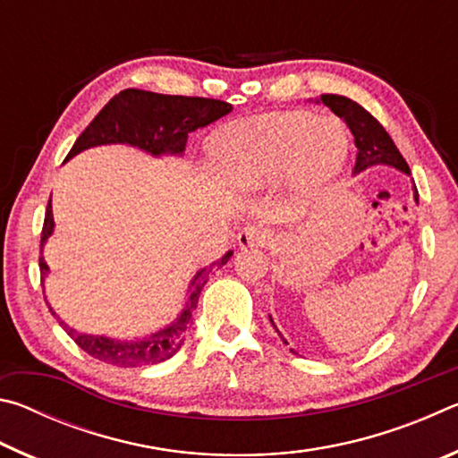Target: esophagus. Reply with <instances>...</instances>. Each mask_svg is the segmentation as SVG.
<instances>
[{"mask_svg":"<svg viewBox=\"0 0 458 458\" xmlns=\"http://www.w3.org/2000/svg\"><path fill=\"white\" fill-rule=\"evenodd\" d=\"M238 244L242 248H265L270 244V232L262 226H246L238 234Z\"/></svg>","mask_w":458,"mask_h":458,"instance_id":"1","label":"esophagus"}]
</instances>
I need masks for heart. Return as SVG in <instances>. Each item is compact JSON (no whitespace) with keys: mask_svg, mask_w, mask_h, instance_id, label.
<instances>
[{"mask_svg":"<svg viewBox=\"0 0 458 458\" xmlns=\"http://www.w3.org/2000/svg\"><path fill=\"white\" fill-rule=\"evenodd\" d=\"M212 149L224 172L244 188H260L289 167L297 182L315 185L337 172L347 137L335 121L293 111L222 129Z\"/></svg>","mask_w":458,"mask_h":458,"instance_id":"obj_1","label":"heart"}]
</instances>
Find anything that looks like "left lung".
<instances>
[{"instance_id": "1", "label": "left lung", "mask_w": 458, "mask_h": 458, "mask_svg": "<svg viewBox=\"0 0 458 458\" xmlns=\"http://www.w3.org/2000/svg\"><path fill=\"white\" fill-rule=\"evenodd\" d=\"M321 103L325 106H329L337 117L344 119L352 131L353 143L358 147V155H355V165H353L355 172H363V169H368L369 165H376V164H386V165L398 167L400 172L410 174L406 159L402 157L398 147L394 145L392 137L386 133V129L379 125L374 114H369L360 103H355V100L341 95H321ZM414 199L418 201L416 185H414ZM270 323H273V319H270ZM278 335H281V333H278Z\"/></svg>"}]
</instances>
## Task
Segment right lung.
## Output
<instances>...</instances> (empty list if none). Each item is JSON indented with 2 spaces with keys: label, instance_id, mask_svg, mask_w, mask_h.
I'll return each mask as SVG.
<instances>
[{
  "label": "right lung",
  "instance_id": "add662e5",
  "mask_svg": "<svg viewBox=\"0 0 458 458\" xmlns=\"http://www.w3.org/2000/svg\"><path fill=\"white\" fill-rule=\"evenodd\" d=\"M232 111V105L226 100L204 98V97H182V95H159V92L127 89L114 95L108 103L100 108V113L90 121V125L82 131L76 139L66 159L74 157L89 147L106 145V143H129L139 147L151 155L161 153H182L188 141V133L199 127L222 119ZM54 230L52 204L48 199L46 208L42 240H40V273L42 281L48 273V265L42 257V246ZM232 252L224 254L218 265H226ZM210 270L201 268L193 276L190 286V297L177 319L167 325L165 329L153 333L149 337L139 341H114L108 337H95L87 333H79L60 321L62 327L74 339V344L87 352L95 360H100L111 366L119 368H139L161 363L180 352L185 335H188L191 313L196 311L199 293L204 289ZM52 311V309H50ZM52 315H56L52 311Z\"/></svg>",
  "mask_w": 458,
  "mask_h": 458
}]
</instances>
